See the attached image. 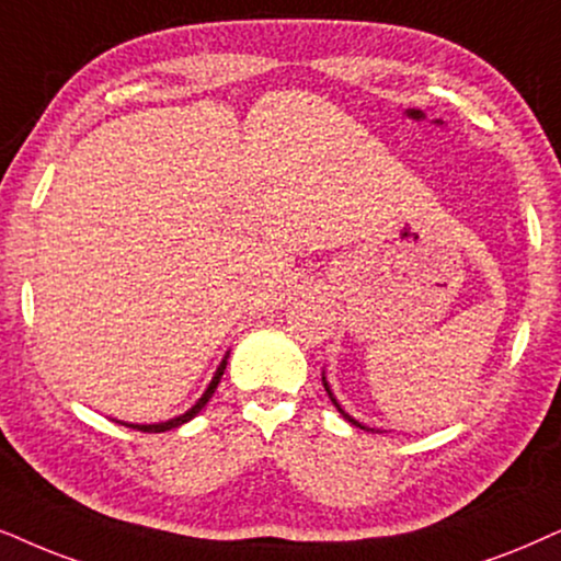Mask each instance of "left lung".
Listing matches in <instances>:
<instances>
[{
    "instance_id": "8db88e82",
    "label": "left lung",
    "mask_w": 561,
    "mask_h": 561,
    "mask_svg": "<svg viewBox=\"0 0 561 561\" xmlns=\"http://www.w3.org/2000/svg\"><path fill=\"white\" fill-rule=\"evenodd\" d=\"M321 380H323V388H325V393H329V399H331V403H333V407H336V409H339V414H342L346 422H352V424H354V427H359V430H367V432H380V430L365 427V424H363V422H357V420H354V416H350V414H346V411L342 409V403H339V401H336V396H333V391H331V386H329V380H325V370H323V378H321Z\"/></svg>"
}]
</instances>
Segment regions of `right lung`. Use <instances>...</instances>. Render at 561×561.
<instances>
[{"label":"right lung","mask_w":561,"mask_h":561,"mask_svg":"<svg viewBox=\"0 0 561 561\" xmlns=\"http://www.w3.org/2000/svg\"><path fill=\"white\" fill-rule=\"evenodd\" d=\"M228 357H230V352L225 354V357H222V363L217 365V370H215V375H211V380H209L207 391L202 393V399H198V401L194 403V407H191L188 411H183V414L173 416V420H168V422H154V424H131V422H118V424H124V427H131V430H139V432H168V430H175V427H181V424L191 422V420H194V416L198 414V411H202L204 407H207V401L211 399V393L217 391L219 380H222V373H225V367H228Z\"/></svg>","instance_id":"1"}]
</instances>
